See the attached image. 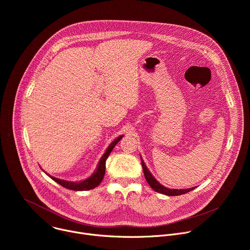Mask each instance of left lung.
<instances>
[{"mask_svg": "<svg viewBox=\"0 0 250 250\" xmlns=\"http://www.w3.org/2000/svg\"><path fill=\"white\" fill-rule=\"evenodd\" d=\"M141 159V165H142V169H144V173H145V177L147 181V183L149 184V186L155 191V192H158V193H161V194H164V195H167V196H179V195H183V194H186L192 190L195 189L194 188H190V189H180V190H177V189H168L164 186H162L160 183L157 182V180L155 179V178L151 175V173L149 172V170L147 169L146 163L144 162V160H142V158L140 157Z\"/></svg>", "mask_w": 250, "mask_h": 250, "instance_id": "1", "label": "left lung"}]
</instances>
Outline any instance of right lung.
Segmentation results:
<instances>
[{
	"label": "right lung",
	"instance_id": "add662e5",
	"mask_svg": "<svg viewBox=\"0 0 250 250\" xmlns=\"http://www.w3.org/2000/svg\"><path fill=\"white\" fill-rule=\"evenodd\" d=\"M123 136L124 135L119 136L117 139H115L112 142L111 146L108 147V149H106V151L104 152V154L102 156V158H101V160L99 162V165L97 167V170L95 171V173L91 177L88 178V179H86V180H84L82 182L74 183V182H68V181H65V180L58 179V178L49 176L48 174L47 175L51 178L52 180H54L56 183H58L62 187H64L66 189H69V190H73V191H87V190H91V189L96 188L98 185H100V183L102 182L103 178H104V171H105V160H106V158L109 157V155L112 152L113 148L116 146V145L122 139Z\"/></svg>",
	"mask_w": 250,
	"mask_h": 250
}]
</instances>
